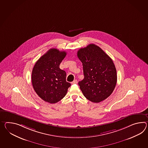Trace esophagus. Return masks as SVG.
I'll return each instance as SVG.
<instances>
[{
	"instance_id": "obj_1",
	"label": "esophagus",
	"mask_w": 148,
	"mask_h": 148,
	"mask_svg": "<svg viewBox=\"0 0 148 148\" xmlns=\"http://www.w3.org/2000/svg\"><path fill=\"white\" fill-rule=\"evenodd\" d=\"M77 83V80L76 79H75V80H74L73 81L72 83V84H76V83Z\"/></svg>"
}]
</instances>
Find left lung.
I'll return each instance as SVG.
<instances>
[{"label":"left lung","instance_id":"left-lung-1","mask_svg":"<svg viewBox=\"0 0 148 148\" xmlns=\"http://www.w3.org/2000/svg\"><path fill=\"white\" fill-rule=\"evenodd\" d=\"M77 56L83 65L84 77L79 85L83 95L94 103L104 101L111 95L117 81L112 59L94 44L80 49Z\"/></svg>","mask_w":148,"mask_h":148}]
</instances>
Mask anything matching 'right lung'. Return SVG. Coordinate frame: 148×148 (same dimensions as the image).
<instances>
[{"label": "right lung", "mask_w": 148, "mask_h": 148, "mask_svg": "<svg viewBox=\"0 0 148 148\" xmlns=\"http://www.w3.org/2000/svg\"><path fill=\"white\" fill-rule=\"evenodd\" d=\"M66 56L65 51L51 49L37 61L33 69L34 89L41 99L51 104L64 97L71 85L66 80L65 71L59 68Z\"/></svg>", "instance_id": "add662e5"}]
</instances>
